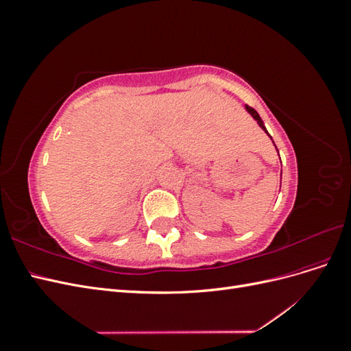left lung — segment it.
I'll return each mask as SVG.
<instances>
[{"label":"left lung","mask_w":351,"mask_h":351,"mask_svg":"<svg viewBox=\"0 0 351 351\" xmlns=\"http://www.w3.org/2000/svg\"><path fill=\"white\" fill-rule=\"evenodd\" d=\"M246 110H247V111H249V112L252 114V117H253V119L258 121V124H259V125L262 127V129H263L265 132H267V129H265V125H263V121H262V119H261V117H259V114L256 112V110H253L252 107H249V105H246ZM267 133H268V132H267ZM268 134H269V133H268Z\"/></svg>","instance_id":"1"}]
</instances>
